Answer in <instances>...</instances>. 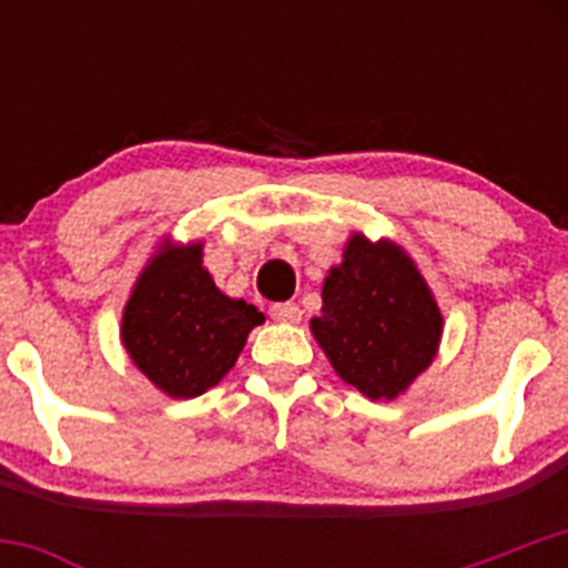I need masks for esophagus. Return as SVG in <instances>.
<instances>
[{
  "mask_svg": "<svg viewBox=\"0 0 568 568\" xmlns=\"http://www.w3.org/2000/svg\"><path fill=\"white\" fill-rule=\"evenodd\" d=\"M272 318L280 324H300L302 311L294 302H280V305H272Z\"/></svg>",
  "mask_w": 568,
  "mask_h": 568,
  "instance_id": "obj_1",
  "label": "esophagus"
}]
</instances>
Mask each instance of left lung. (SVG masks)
Returning <instances> with one entry per match:
<instances>
[{"mask_svg":"<svg viewBox=\"0 0 568 568\" xmlns=\"http://www.w3.org/2000/svg\"><path fill=\"white\" fill-rule=\"evenodd\" d=\"M443 311L417 263L390 239L352 233L321 288L311 332L346 385L393 400L434 363Z\"/></svg>","mask_w":568,"mask_h":568,"instance_id":"obj_1","label":"left lung"}]
</instances>
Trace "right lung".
Wrapping results in <instances>:
<instances>
[{"label":"right lung","mask_w":568,"mask_h":568,"mask_svg":"<svg viewBox=\"0 0 568 568\" xmlns=\"http://www.w3.org/2000/svg\"><path fill=\"white\" fill-rule=\"evenodd\" d=\"M263 313L222 294L203 242L164 239L131 285L120 341L131 363L170 398H197L236 365Z\"/></svg>","instance_id":"obj_1"}]
</instances>
